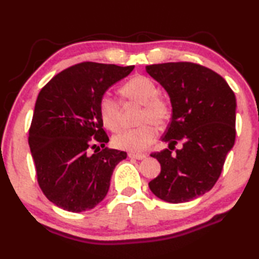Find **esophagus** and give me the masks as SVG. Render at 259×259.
<instances>
[{
    "label": "esophagus",
    "instance_id": "1",
    "mask_svg": "<svg viewBox=\"0 0 259 259\" xmlns=\"http://www.w3.org/2000/svg\"><path fill=\"white\" fill-rule=\"evenodd\" d=\"M128 156L130 159H136V160H144L146 157V155L144 154H135V153H129Z\"/></svg>",
    "mask_w": 259,
    "mask_h": 259
}]
</instances>
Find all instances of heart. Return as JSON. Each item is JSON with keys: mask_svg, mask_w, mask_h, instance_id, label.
<instances>
[{"mask_svg": "<svg viewBox=\"0 0 259 259\" xmlns=\"http://www.w3.org/2000/svg\"><path fill=\"white\" fill-rule=\"evenodd\" d=\"M121 95L129 102L143 105L138 128L122 130L113 137V145L119 150L142 153L154 142L157 128L163 126L170 116L168 100L161 97L157 87L151 78L137 75L125 82L120 89ZM99 114L103 124L109 130H116L120 123L121 106L111 95H104L99 100Z\"/></svg>", "mask_w": 259, "mask_h": 259, "instance_id": "1", "label": "heart"}]
</instances>
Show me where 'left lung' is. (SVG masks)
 Returning a JSON list of instances; mask_svg holds the SVG:
<instances>
[{"instance_id":"1","label":"left lung","mask_w":259,"mask_h":259,"mask_svg":"<svg viewBox=\"0 0 259 259\" xmlns=\"http://www.w3.org/2000/svg\"><path fill=\"white\" fill-rule=\"evenodd\" d=\"M146 72L166 91L172 108L162 138L169 148L151 154L161 172L148 186L165 202H188L211 190L234 146L235 95L219 74L201 65L157 64ZM178 141L183 148L172 156Z\"/></svg>"}]
</instances>
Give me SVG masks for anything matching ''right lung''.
Wrapping results in <instances>:
<instances>
[{
    "label": "right lung",
    "mask_w": 259,
    "mask_h": 259,
    "mask_svg": "<svg viewBox=\"0 0 259 259\" xmlns=\"http://www.w3.org/2000/svg\"><path fill=\"white\" fill-rule=\"evenodd\" d=\"M134 68L87 61L57 74L38 94L28 143L38 185L57 207L82 212L106 196L114 169L126 153L88 151L95 142L105 147L109 140L100 98Z\"/></svg>",
    "instance_id": "right-lung-1"
}]
</instances>
